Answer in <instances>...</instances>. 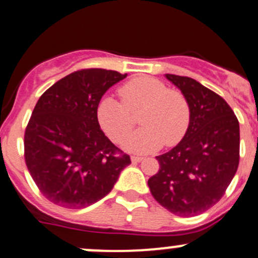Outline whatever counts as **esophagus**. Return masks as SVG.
<instances>
[{"instance_id":"esophagus-1","label":"esophagus","mask_w":258,"mask_h":258,"mask_svg":"<svg viewBox=\"0 0 258 258\" xmlns=\"http://www.w3.org/2000/svg\"><path fill=\"white\" fill-rule=\"evenodd\" d=\"M142 160H144V158H142V157H139V156H132V157H131V161H132V162H134V163L141 162Z\"/></svg>"}]
</instances>
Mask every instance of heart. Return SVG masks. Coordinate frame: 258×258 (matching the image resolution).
<instances>
[{
  "label": "heart",
  "instance_id": "obj_1",
  "mask_svg": "<svg viewBox=\"0 0 258 258\" xmlns=\"http://www.w3.org/2000/svg\"><path fill=\"white\" fill-rule=\"evenodd\" d=\"M121 102L105 97L97 107L101 128L114 144H121L134 127L130 114L141 110L139 123L142 128L124 141V150L135 153H150L163 145L178 144L186 135L191 119L187 98L179 91L152 76L130 80L118 90Z\"/></svg>",
  "mask_w": 258,
  "mask_h": 258
}]
</instances>
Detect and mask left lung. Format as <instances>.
Listing matches in <instances>:
<instances>
[{"instance_id":"obj_1","label":"left lung","mask_w":258,"mask_h":258,"mask_svg":"<svg viewBox=\"0 0 258 258\" xmlns=\"http://www.w3.org/2000/svg\"><path fill=\"white\" fill-rule=\"evenodd\" d=\"M187 98L189 126L177 146L157 156L160 170L148 179L156 201L182 217L217 204L240 161V124L221 96L189 77L166 74Z\"/></svg>"}]
</instances>
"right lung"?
Masks as SVG:
<instances>
[{"label":"right lung","mask_w":258,"mask_h":258,"mask_svg":"<svg viewBox=\"0 0 258 258\" xmlns=\"http://www.w3.org/2000/svg\"><path fill=\"white\" fill-rule=\"evenodd\" d=\"M126 76L81 70L57 81L36 103L25 132V160L35 183L54 205L79 210L100 201L131 163L97 118L102 96Z\"/></svg>","instance_id":"add662e5"}]
</instances>
